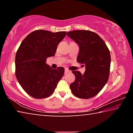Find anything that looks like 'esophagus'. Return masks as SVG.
Segmentation results:
<instances>
[{
  "label": "esophagus",
  "mask_w": 133,
  "mask_h": 133,
  "mask_svg": "<svg viewBox=\"0 0 133 133\" xmlns=\"http://www.w3.org/2000/svg\"><path fill=\"white\" fill-rule=\"evenodd\" d=\"M70 71L69 70H68L67 69H65V71H64V73L65 74H67V73H70Z\"/></svg>",
  "instance_id": "1"
}]
</instances>
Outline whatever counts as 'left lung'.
Instances as JSON below:
<instances>
[{
    "label": "left lung",
    "instance_id": "8db88e82",
    "mask_svg": "<svg viewBox=\"0 0 133 133\" xmlns=\"http://www.w3.org/2000/svg\"><path fill=\"white\" fill-rule=\"evenodd\" d=\"M67 35L79 46L77 61L85 65V71H73L75 82L70 85L72 93L77 97L87 99L102 90L109 77L111 56L102 38L90 30L69 31ZM84 66V65H83Z\"/></svg>",
    "mask_w": 133,
    "mask_h": 133
}]
</instances>
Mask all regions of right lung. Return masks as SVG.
Returning a JSON list of instances; mask_svg holds the SVG:
<instances>
[{
	"mask_svg": "<svg viewBox=\"0 0 133 133\" xmlns=\"http://www.w3.org/2000/svg\"><path fill=\"white\" fill-rule=\"evenodd\" d=\"M66 35V31L37 30L20 45L15 57V75L22 88L32 97H48L63 76V67L52 69L46 62L47 58L55 56Z\"/></svg>",
	"mask_w": 133,
	"mask_h": 133,
	"instance_id": "obj_1",
	"label": "right lung"
}]
</instances>
